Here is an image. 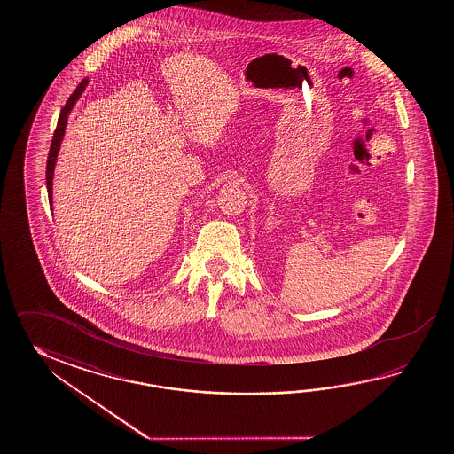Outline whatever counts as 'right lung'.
<instances>
[{
  "instance_id": "obj_1",
  "label": "right lung",
  "mask_w": 454,
  "mask_h": 454,
  "mask_svg": "<svg viewBox=\"0 0 454 454\" xmlns=\"http://www.w3.org/2000/svg\"><path fill=\"white\" fill-rule=\"evenodd\" d=\"M87 79H82L76 87V90L71 94L68 102L61 108L59 116V123H57V129L53 133V139H51V145H50L49 160H47V192H49V200L51 203V182H53V170H55V164H57V155H59V145H61V139L65 136V129H67V123H68L69 112L73 110V106L77 102V98L82 94V90L86 89Z\"/></svg>"
}]
</instances>
